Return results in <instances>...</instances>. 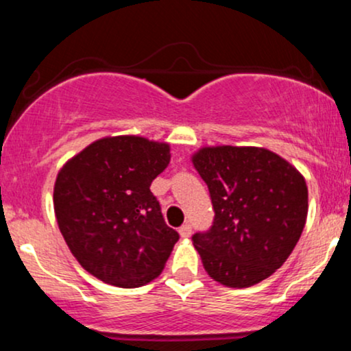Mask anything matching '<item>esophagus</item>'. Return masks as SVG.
Segmentation results:
<instances>
[{
    "mask_svg": "<svg viewBox=\"0 0 351 351\" xmlns=\"http://www.w3.org/2000/svg\"><path fill=\"white\" fill-rule=\"evenodd\" d=\"M178 232L181 237H184V239H186V237L191 236V226H189V224H183V226L180 228Z\"/></svg>",
    "mask_w": 351,
    "mask_h": 351,
    "instance_id": "1",
    "label": "esophagus"
}]
</instances>
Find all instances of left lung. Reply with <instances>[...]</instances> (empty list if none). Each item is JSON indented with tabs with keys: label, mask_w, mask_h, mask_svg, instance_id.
I'll return each instance as SVG.
<instances>
[{
	"label": "left lung",
	"mask_w": 351,
	"mask_h": 351,
	"mask_svg": "<svg viewBox=\"0 0 351 351\" xmlns=\"http://www.w3.org/2000/svg\"><path fill=\"white\" fill-rule=\"evenodd\" d=\"M191 162L215 208L211 229L193 236L204 271L232 289L267 279L304 231L305 178L287 160L259 147H203Z\"/></svg>",
	"instance_id": "1"
}]
</instances>
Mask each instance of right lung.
Here are the masks:
<instances>
[{
    "instance_id": "1",
    "label": "right lung",
    "mask_w": 351,
    "mask_h": 351,
    "mask_svg": "<svg viewBox=\"0 0 351 351\" xmlns=\"http://www.w3.org/2000/svg\"><path fill=\"white\" fill-rule=\"evenodd\" d=\"M170 158L168 143L119 135L95 140L60 168L56 219L88 274L123 289L162 274L180 236L165 223L150 184Z\"/></svg>"
}]
</instances>
